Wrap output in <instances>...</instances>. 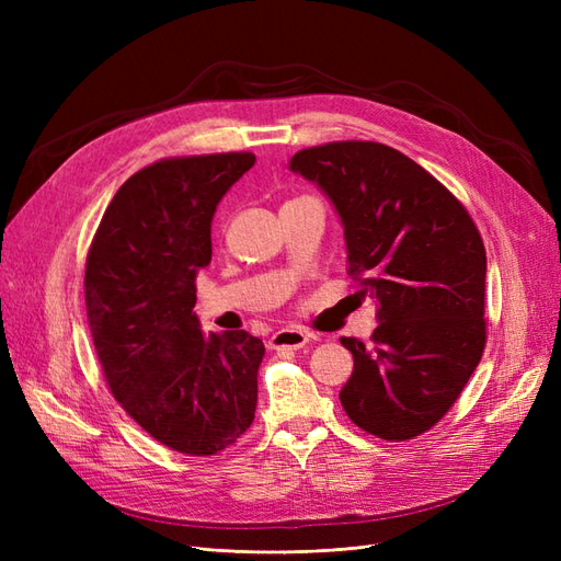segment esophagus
<instances>
[{
	"mask_svg": "<svg viewBox=\"0 0 561 561\" xmlns=\"http://www.w3.org/2000/svg\"><path fill=\"white\" fill-rule=\"evenodd\" d=\"M268 344H271V348H276V351H280V348L297 351V348H304L309 344V334L297 330V328H283L268 339Z\"/></svg>",
	"mask_w": 561,
	"mask_h": 561,
	"instance_id": "34e87169",
	"label": "esophagus"
}]
</instances>
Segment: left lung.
<instances>
[{"mask_svg": "<svg viewBox=\"0 0 561 561\" xmlns=\"http://www.w3.org/2000/svg\"><path fill=\"white\" fill-rule=\"evenodd\" d=\"M290 171L328 194L344 225L348 276L358 295L379 304L369 346L342 336L353 353V375L339 393L344 412L390 443L431 431L486 344L478 227L443 182L381 142L301 149Z\"/></svg>", "mask_w": 561, "mask_h": 561, "instance_id": "left-lung-1", "label": "left lung"}]
</instances>
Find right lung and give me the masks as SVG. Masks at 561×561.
Masks as SVG:
<instances>
[{
    "mask_svg": "<svg viewBox=\"0 0 561 561\" xmlns=\"http://www.w3.org/2000/svg\"><path fill=\"white\" fill-rule=\"evenodd\" d=\"M252 165L250 151H229L142 168L114 194L87 257L89 328L112 396L180 454L231 447L257 410L262 339L203 334L194 313L217 203Z\"/></svg>",
    "mask_w": 561,
    "mask_h": 561,
    "instance_id": "1",
    "label": "right lung"
}]
</instances>
